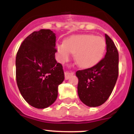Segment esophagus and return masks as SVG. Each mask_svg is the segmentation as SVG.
<instances>
[{"instance_id":"esophagus-1","label":"esophagus","mask_w":134,"mask_h":134,"mask_svg":"<svg viewBox=\"0 0 134 134\" xmlns=\"http://www.w3.org/2000/svg\"><path fill=\"white\" fill-rule=\"evenodd\" d=\"M73 75V73L72 72H66L64 74V77L66 80H68Z\"/></svg>"}]
</instances>
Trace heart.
Returning a JSON list of instances; mask_svg holds the SVG:
<instances>
[{
  "label": "heart",
  "mask_w": 134,
  "mask_h": 134,
  "mask_svg": "<svg viewBox=\"0 0 134 134\" xmlns=\"http://www.w3.org/2000/svg\"><path fill=\"white\" fill-rule=\"evenodd\" d=\"M57 49L62 62L68 61L71 53L75 54V61L79 66L88 68L102 59L106 50V42L101 37L80 35L58 45Z\"/></svg>",
  "instance_id": "heart-1"
}]
</instances>
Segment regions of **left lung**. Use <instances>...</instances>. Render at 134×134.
I'll return each instance as SVG.
<instances>
[{
    "label": "left lung",
    "mask_w": 134,
    "mask_h": 134,
    "mask_svg": "<svg viewBox=\"0 0 134 134\" xmlns=\"http://www.w3.org/2000/svg\"><path fill=\"white\" fill-rule=\"evenodd\" d=\"M105 56L89 68L78 70V94L88 107H98L109 99L119 74V54L113 40L105 34Z\"/></svg>",
    "instance_id": "obj_1"
}]
</instances>
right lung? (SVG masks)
I'll use <instances>...</instances> for the list:
<instances>
[{
    "instance_id": "right-lung-1",
    "label": "right lung",
    "mask_w": 134,
    "mask_h": 134,
    "mask_svg": "<svg viewBox=\"0 0 134 134\" xmlns=\"http://www.w3.org/2000/svg\"><path fill=\"white\" fill-rule=\"evenodd\" d=\"M55 34L41 29L27 36L16 56V80L21 95L32 107L44 109L58 97L64 79L63 68L55 59Z\"/></svg>"
}]
</instances>
